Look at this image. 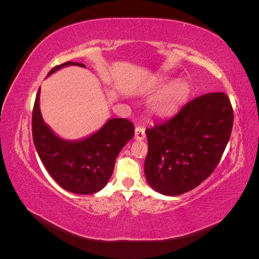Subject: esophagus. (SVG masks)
Returning <instances> with one entry per match:
<instances>
[{
  "label": "esophagus",
  "mask_w": 259,
  "mask_h": 259,
  "mask_svg": "<svg viewBox=\"0 0 259 259\" xmlns=\"http://www.w3.org/2000/svg\"><path fill=\"white\" fill-rule=\"evenodd\" d=\"M135 139L136 140H144L146 138V133H145V130L143 127H136L135 130V135H134Z\"/></svg>",
  "instance_id": "obj_1"
}]
</instances>
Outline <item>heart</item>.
<instances>
[{"label": "heart", "mask_w": 259, "mask_h": 259, "mask_svg": "<svg viewBox=\"0 0 259 259\" xmlns=\"http://www.w3.org/2000/svg\"><path fill=\"white\" fill-rule=\"evenodd\" d=\"M165 87L167 89L163 91L162 95L153 105V112L159 117H169L177 113L187 103L191 94V86L187 81H171L169 77H160L155 80L150 86V90L160 91Z\"/></svg>", "instance_id": "heart-1"}]
</instances>
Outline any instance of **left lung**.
I'll return each instance as SVG.
<instances>
[{
  "instance_id": "left-lung-1",
  "label": "left lung",
  "mask_w": 259,
  "mask_h": 259,
  "mask_svg": "<svg viewBox=\"0 0 259 259\" xmlns=\"http://www.w3.org/2000/svg\"><path fill=\"white\" fill-rule=\"evenodd\" d=\"M232 125L228 96L210 93L191 100L169 121L147 128L149 186L168 197L198 187L222 159Z\"/></svg>"
}]
</instances>
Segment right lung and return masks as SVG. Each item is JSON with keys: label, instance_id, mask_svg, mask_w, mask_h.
I'll list each match as a JSON object with an SVG mask.
<instances>
[{"label": "right lung", "instance_id": "add662e5", "mask_svg": "<svg viewBox=\"0 0 259 259\" xmlns=\"http://www.w3.org/2000/svg\"><path fill=\"white\" fill-rule=\"evenodd\" d=\"M69 66L86 68L68 61L54 67L48 76ZM38 89L32 112V136L45 168L61 188L76 194L100 191L110 179L116 156L134 136V125L126 119H108L98 131L81 139L61 138L43 120Z\"/></svg>", "mask_w": 259, "mask_h": 259}]
</instances>
